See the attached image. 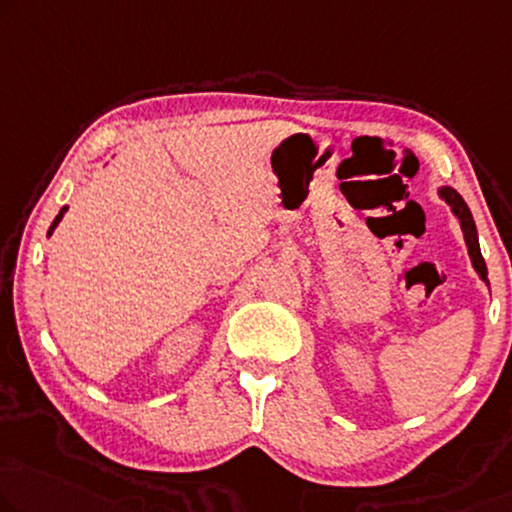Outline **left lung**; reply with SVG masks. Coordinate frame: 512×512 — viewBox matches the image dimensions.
<instances>
[{"instance_id": "1", "label": "left lung", "mask_w": 512, "mask_h": 512, "mask_svg": "<svg viewBox=\"0 0 512 512\" xmlns=\"http://www.w3.org/2000/svg\"><path fill=\"white\" fill-rule=\"evenodd\" d=\"M437 195L444 200L448 207H451L453 216L457 218V223L462 227V234H464V243H467V250H469V259H471V266H474V271L478 273V278L485 282L487 287H490V280H487V266H485V259L480 255V243H478V230H476V223H474V216H471V211L467 207V202L462 200V195L457 193L455 188L451 186H441L437 188Z\"/></svg>"}]
</instances>
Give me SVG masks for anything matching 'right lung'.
<instances>
[{
  "label": "right lung",
  "instance_id": "right-lung-1",
  "mask_svg": "<svg viewBox=\"0 0 512 512\" xmlns=\"http://www.w3.org/2000/svg\"><path fill=\"white\" fill-rule=\"evenodd\" d=\"M66 211H68V207H61V211L57 213V218L52 220V225H50V230H48V236H52V232L57 230V225L61 223V218H64V213H66Z\"/></svg>",
  "mask_w": 512,
  "mask_h": 512
}]
</instances>
